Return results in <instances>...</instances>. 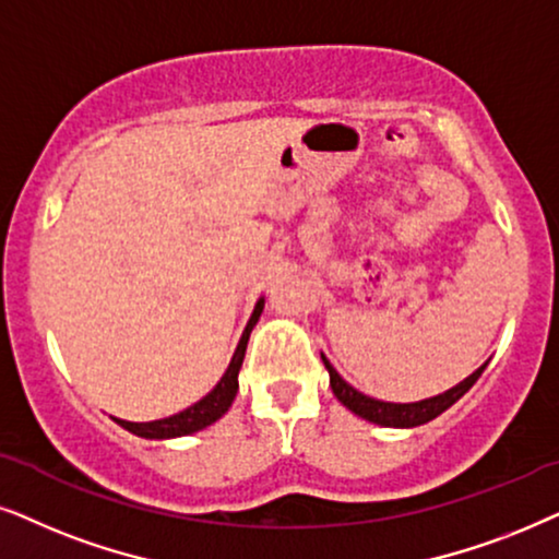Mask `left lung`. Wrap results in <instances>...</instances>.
<instances>
[{
  "label": "left lung",
  "mask_w": 559,
  "mask_h": 559,
  "mask_svg": "<svg viewBox=\"0 0 559 559\" xmlns=\"http://www.w3.org/2000/svg\"><path fill=\"white\" fill-rule=\"evenodd\" d=\"M324 360V368L330 370V385H332V393L337 396V401L342 406H347L349 412L362 416V419L373 421V424H381V427H419V424H427L435 419V416H440L442 412H448V408L455 404L457 399H463L467 391L473 389V383L478 381L483 370L486 366H480L478 370L471 378H465L463 383L455 385V389L440 393V396L435 399H427V401H416V404H389V401H376L366 396V393L355 391L353 385L345 383L340 378L337 370L332 368V362Z\"/></svg>",
  "instance_id": "left-lung-1"
}]
</instances>
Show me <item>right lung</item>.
Returning <instances> with one entry per match:
<instances>
[{
	"mask_svg": "<svg viewBox=\"0 0 559 559\" xmlns=\"http://www.w3.org/2000/svg\"><path fill=\"white\" fill-rule=\"evenodd\" d=\"M260 311H263V299L255 304V311H252L248 326H245L242 337H240V345H237L235 355H233V362H229L227 373L222 376V381L214 385L212 393H206V396L199 401V404H193L186 408L181 414H174L168 416V419H158V421H143V424H135V421H124V419H117L119 427H124L132 435L138 437H145V440H168V437H183V435H191V431H199L204 427H210L222 416L227 414V408L233 406L235 401V393H237V373H240L242 368V360H245V347H248V340H250V332L252 326H255Z\"/></svg>",
	"mask_w": 559,
	"mask_h": 559,
	"instance_id": "add662e5",
	"label": "right lung"
}]
</instances>
